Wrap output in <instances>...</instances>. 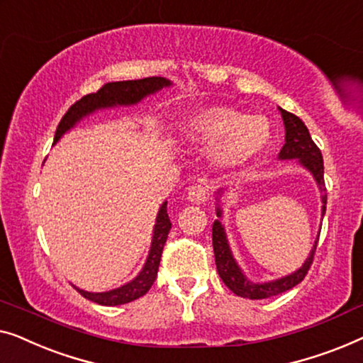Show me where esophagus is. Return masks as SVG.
Wrapping results in <instances>:
<instances>
[{
  "label": "esophagus",
  "mask_w": 363,
  "mask_h": 363,
  "mask_svg": "<svg viewBox=\"0 0 363 363\" xmlns=\"http://www.w3.org/2000/svg\"><path fill=\"white\" fill-rule=\"evenodd\" d=\"M208 197V189L203 184H192L187 191V199L192 203H203Z\"/></svg>",
  "instance_id": "1"
}]
</instances>
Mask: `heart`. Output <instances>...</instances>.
<instances>
[{"label":"heart","instance_id":"heart-1","mask_svg":"<svg viewBox=\"0 0 363 363\" xmlns=\"http://www.w3.org/2000/svg\"><path fill=\"white\" fill-rule=\"evenodd\" d=\"M189 140L213 146L212 160L220 167H237L259 155L272 140V126L264 116H248L230 106H213L189 118Z\"/></svg>","mask_w":363,"mask_h":363}]
</instances>
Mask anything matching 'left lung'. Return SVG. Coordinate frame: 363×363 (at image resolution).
Masks as SVG:
<instances>
[{
	"mask_svg": "<svg viewBox=\"0 0 363 363\" xmlns=\"http://www.w3.org/2000/svg\"><path fill=\"white\" fill-rule=\"evenodd\" d=\"M281 116L286 126V143L283 146L279 157L281 160H299L301 164L313 172L314 179L318 181L319 189L323 191V216L325 213V203H328V194H325V182H324V161L323 155L318 145L313 141V138L309 135L308 126L304 125V121L296 116L294 113H289L283 108ZM218 217H220V208H217ZM319 238L315 240L313 252H311L309 258L306 259L303 267L298 272L289 274V277L277 279L272 283H263V284H255L250 279L245 278V274L240 272L238 264L235 263L232 257L230 248H228L225 232H223L222 223L216 220L212 225V243H213V253H216V264L218 277L222 278V281L230 291H233L237 296L247 299H264L272 298V296L281 294L284 291L294 288L296 284H299L308 274L311 264H313L315 247H318Z\"/></svg>",
	"mask_w": 363,
	"mask_h": 363,
	"instance_id": "8db88e82",
	"label": "left lung"
}]
</instances>
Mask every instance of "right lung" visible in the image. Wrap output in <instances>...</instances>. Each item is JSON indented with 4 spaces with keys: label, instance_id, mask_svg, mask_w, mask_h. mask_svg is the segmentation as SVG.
Listing matches in <instances>:
<instances>
[{
    "label": "right lung",
    "instance_id": "obj_1",
    "mask_svg": "<svg viewBox=\"0 0 363 363\" xmlns=\"http://www.w3.org/2000/svg\"><path fill=\"white\" fill-rule=\"evenodd\" d=\"M171 85L169 80L162 77H146L140 80H125V82H110L105 84L96 94H89L82 96L80 100L70 106L65 111V115L60 120V123L55 130L54 143L64 135L65 131L72 128L77 123L82 116L91 113L96 108H105V106H113V105H131L138 104L143 96L155 94L162 86ZM167 203L164 202L157 213L156 225H155V235H152V243L150 250V257H147L145 268L138 277L133 279L131 283L121 286L118 289L106 291V293H86V291L77 289L79 293L89 301H94L96 304L101 306H118L131 303L141 296H145L150 288L155 283L157 277V269H160V262L162 248L167 240V235L171 230V220L167 216Z\"/></svg>",
    "mask_w": 363,
    "mask_h": 363
}]
</instances>
